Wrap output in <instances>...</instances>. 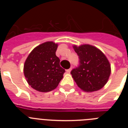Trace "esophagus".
Segmentation results:
<instances>
[{
  "label": "esophagus",
  "mask_w": 128,
  "mask_h": 128,
  "mask_svg": "<svg viewBox=\"0 0 128 128\" xmlns=\"http://www.w3.org/2000/svg\"><path fill=\"white\" fill-rule=\"evenodd\" d=\"M71 69H72V68H70L69 69H67V70H66V72H67L68 74H69L70 72V71H71Z\"/></svg>",
  "instance_id": "1"
}]
</instances>
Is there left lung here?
Instances as JSON below:
<instances>
[{
    "label": "left lung",
    "mask_w": 128,
    "mask_h": 128,
    "mask_svg": "<svg viewBox=\"0 0 128 128\" xmlns=\"http://www.w3.org/2000/svg\"><path fill=\"white\" fill-rule=\"evenodd\" d=\"M79 56L80 65L71 74L80 88L92 92L101 89L108 82L111 74L109 61L99 48L84 44L73 46Z\"/></svg>",
    "instance_id": "1"
}]
</instances>
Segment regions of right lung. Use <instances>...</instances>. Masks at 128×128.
<instances>
[{"mask_svg":"<svg viewBox=\"0 0 128 128\" xmlns=\"http://www.w3.org/2000/svg\"><path fill=\"white\" fill-rule=\"evenodd\" d=\"M57 48V44L47 42L35 47L26 59L24 73L28 84L34 90L52 91L62 80L65 70L60 65Z\"/></svg>","mask_w":128,"mask_h":128,"instance_id":"add662e5","label":"right lung"}]
</instances>
